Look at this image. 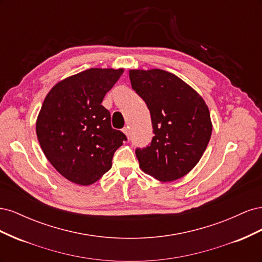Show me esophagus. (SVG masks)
Wrapping results in <instances>:
<instances>
[{
  "label": "esophagus",
  "instance_id": "esophagus-1",
  "mask_svg": "<svg viewBox=\"0 0 262 262\" xmlns=\"http://www.w3.org/2000/svg\"><path fill=\"white\" fill-rule=\"evenodd\" d=\"M122 131H123V133L125 134V136L129 138V136H130V130H129V126H124V128L122 129Z\"/></svg>",
  "mask_w": 262,
  "mask_h": 262
}]
</instances>
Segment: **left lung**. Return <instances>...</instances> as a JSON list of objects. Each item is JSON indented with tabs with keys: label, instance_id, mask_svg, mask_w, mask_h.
Instances as JSON below:
<instances>
[{
	"label": "left lung",
	"instance_id": "obj_1",
	"mask_svg": "<svg viewBox=\"0 0 262 262\" xmlns=\"http://www.w3.org/2000/svg\"><path fill=\"white\" fill-rule=\"evenodd\" d=\"M132 89L145 101L155 136L137 148L140 168L162 182L192 170L212 133L209 108L191 86L167 71L129 70Z\"/></svg>",
	"mask_w": 262,
	"mask_h": 262
}]
</instances>
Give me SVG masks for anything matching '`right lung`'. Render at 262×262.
I'll list each match as a JSON object with an SVG mask.
<instances>
[{
    "instance_id": "obj_1",
    "label": "right lung",
    "mask_w": 262,
    "mask_h": 262,
    "mask_svg": "<svg viewBox=\"0 0 262 262\" xmlns=\"http://www.w3.org/2000/svg\"><path fill=\"white\" fill-rule=\"evenodd\" d=\"M123 69L94 68L71 75L47 94L36 121L39 144L61 175L90 186L110 168L116 149L126 141L112 128L101 105Z\"/></svg>"
}]
</instances>
